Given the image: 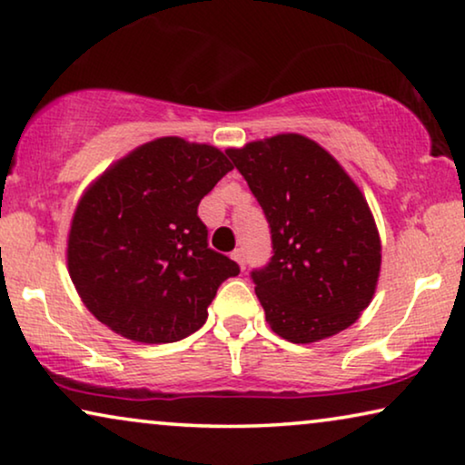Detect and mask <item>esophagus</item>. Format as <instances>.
<instances>
[{
	"instance_id": "34e87169",
	"label": "esophagus",
	"mask_w": 465,
	"mask_h": 465,
	"mask_svg": "<svg viewBox=\"0 0 465 465\" xmlns=\"http://www.w3.org/2000/svg\"><path fill=\"white\" fill-rule=\"evenodd\" d=\"M232 260H237L241 269H245V253H243V250H234L232 252Z\"/></svg>"
}]
</instances>
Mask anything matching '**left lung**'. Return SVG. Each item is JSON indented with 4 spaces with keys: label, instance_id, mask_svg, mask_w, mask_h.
I'll list each match as a JSON object with an SVG mask.
<instances>
[{
    "label": "left lung",
    "instance_id": "obj_1",
    "mask_svg": "<svg viewBox=\"0 0 465 465\" xmlns=\"http://www.w3.org/2000/svg\"><path fill=\"white\" fill-rule=\"evenodd\" d=\"M226 154L271 228L272 256L252 279L272 332L304 345L351 326L381 271L377 224L360 188L334 156L296 133Z\"/></svg>",
    "mask_w": 465,
    "mask_h": 465
}]
</instances>
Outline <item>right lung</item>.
Here are the masks:
<instances>
[{
  "label": "right lung",
  "instance_id": "obj_1",
  "mask_svg": "<svg viewBox=\"0 0 465 465\" xmlns=\"http://www.w3.org/2000/svg\"><path fill=\"white\" fill-rule=\"evenodd\" d=\"M207 143L161 137L112 164L75 207L69 277L82 302L124 339L161 345L196 332L239 264L207 243L199 203L228 171Z\"/></svg>",
  "mask_w": 465,
  "mask_h": 465
}]
</instances>
